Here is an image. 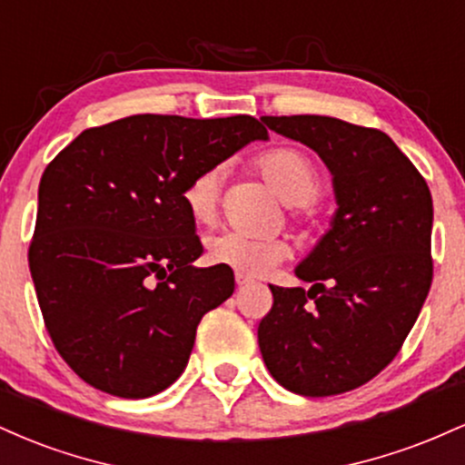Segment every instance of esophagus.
<instances>
[{
	"instance_id": "1",
	"label": "esophagus",
	"mask_w": 465,
	"mask_h": 465,
	"mask_svg": "<svg viewBox=\"0 0 465 465\" xmlns=\"http://www.w3.org/2000/svg\"><path fill=\"white\" fill-rule=\"evenodd\" d=\"M251 277H247V275H240V273H236V284L238 286H247V284H251Z\"/></svg>"
}]
</instances>
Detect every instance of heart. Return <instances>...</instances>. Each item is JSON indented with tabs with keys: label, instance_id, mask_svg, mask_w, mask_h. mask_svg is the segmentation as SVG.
Here are the masks:
<instances>
[{
	"label": "heart",
	"instance_id": "obj_1",
	"mask_svg": "<svg viewBox=\"0 0 465 465\" xmlns=\"http://www.w3.org/2000/svg\"><path fill=\"white\" fill-rule=\"evenodd\" d=\"M258 170L282 201L295 205L297 216L312 221V201L323 192V179L308 154L295 148H273L258 159ZM223 181L225 165H212L185 183L181 199L192 221L199 225H214ZM288 253L291 247L284 238H251L240 232H223L207 242V258L212 264L227 266L247 277L269 273Z\"/></svg>",
	"mask_w": 465,
	"mask_h": 465
}]
</instances>
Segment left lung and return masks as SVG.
Returning a JSON list of instances; mask_svg holds the SVG:
<instances>
[{"label": "left lung", "mask_w": 465, "mask_h": 465, "mask_svg": "<svg viewBox=\"0 0 465 465\" xmlns=\"http://www.w3.org/2000/svg\"><path fill=\"white\" fill-rule=\"evenodd\" d=\"M332 173L336 212L295 275L311 288L271 286L258 325L266 370L292 393L336 396L396 359L433 282V199L387 133L328 115H264Z\"/></svg>", "instance_id": "obj_1"}]
</instances>
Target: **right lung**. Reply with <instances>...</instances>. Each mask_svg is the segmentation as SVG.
Listing matches in <instances>:
<instances>
[{"mask_svg": "<svg viewBox=\"0 0 465 465\" xmlns=\"http://www.w3.org/2000/svg\"><path fill=\"white\" fill-rule=\"evenodd\" d=\"M269 140L251 115H131L83 131L47 163L28 262L52 343L84 382L151 398L188 365L203 314L233 292L203 253L181 192Z\"/></svg>", "mask_w": 465, "mask_h": 465, "instance_id": "1", "label": "right lung"}]
</instances>
